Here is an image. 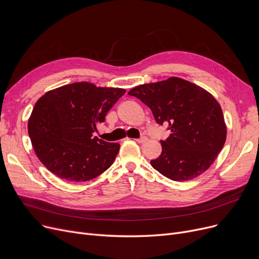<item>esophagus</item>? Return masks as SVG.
I'll return each instance as SVG.
<instances>
[{
    "label": "esophagus",
    "instance_id": "esophagus-1",
    "mask_svg": "<svg viewBox=\"0 0 259 259\" xmlns=\"http://www.w3.org/2000/svg\"><path fill=\"white\" fill-rule=\"evenodd\" d=\"M147 141H148V138H147V137H145V135H143V137H141L140 139H138V140H137V142L142 143V144H143V143H146Z\"/></svg>",
    "mask_w": 259,
    "mask_h": 259
}]
</instances>
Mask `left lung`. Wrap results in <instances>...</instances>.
I'll list each match as a JSON object with an SVG mask.
<instances>
[{
	"mask_svg": "<svg viewBox=\"0 0 259 259\" xmlns=\"http://www.w3.org/2000/svg\"><path fill=\"white\" fill-rule=\"evenodd\" d=\"M153 113L171 134L160 141V155L152 167L166 178L183 182L197 178L225 145L227 129L220 104L205 89L180 77L144 84L128 92Z\"/></svg>",
	"mask_w": 259,
	"mask_h": 259,
	"instance_id": "obj_1",
	"label": "left lung"
}]
</instances>
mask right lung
I'll use <instances>...</instances> for the list:
<instances>
[{"label": "right lung", "mask_w": 259, "mask_h": 259, "mask_svg": "<svg viewBox=\"0 0 259 259\" xmlns=\"http://www.w3.org/2000/svg\"><path fill=\"white\" fill-rule=\"evenodd\" d=\"M81 81L48 91L32 110L28 133L36 156L68 182H87L112 165L119 144L93 137L107 112L125 94Z\"/></svg>", "instance_id": "right-lung-1"}]
</instances>
